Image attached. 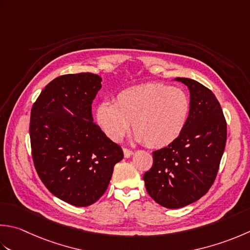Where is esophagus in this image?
I'll return each instance as SVG.
<instances>
[{
    "instance_id": "esophagus-1",
    "label": "esophagus",
    "mask_w": 250,
    "mask_h": 250,
    "mask_svg": "<svg viewBox=\"0 0 250 250\" xmlns=\"http://www.w3.org/2000/svg\"><path fill=\"white\" fill-rule=\"evenodd\" d=\"M124 155H125V158H129L130 156L133 155V150H131V149H129V148L125 147V148H124Z\"/></svg>"
}]
</instances>
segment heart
I'll return each instance as SVG.
<instances>
[{"instance_id": "obj_1", "label": "heart", "mask_w": 250, "mask_h": 250, "mask_svg": "<svg viewBox=\"0 0 250 250\" xmlns=\"http://www.w3.org/2000/svg\"><path fill=\"white\" fill-rule=\"evenodd\" d=\"M190 111L188 93L164 83H146L120 91L115 103L97 105L95 119L104 133L118 142L132 122L135 138L151 148H160L179 139Z\"/></svg>"}]
</instances>
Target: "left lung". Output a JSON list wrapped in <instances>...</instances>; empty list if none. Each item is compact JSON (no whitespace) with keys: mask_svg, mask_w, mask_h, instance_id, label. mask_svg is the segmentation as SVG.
I'll use <instances>...</instances> for the list:
<instances>
[{"mask_svg":"<svg viewBox=\"0 0 250 250\" xmlns=\"http://www.w3.org/2000/svg\"><path fill=\"white\" fill-rule=\"evenodd\" d=\"M190 111L177 141L153 151V166L144 173L149 196L161 206L177 209L196 202L216 180L227 143V121L211 90L188 78Z\"/></svg>","mask_w":250,"mask_h":250,"instance_id":"obj_1","label":"left lung"}]
</instances>
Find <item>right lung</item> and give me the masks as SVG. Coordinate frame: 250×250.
<instances>
[{
  "instance_id": "add662e5",
  "label": "right lung",
  "mask_w": 250,
  "mask_h": 250,
  "mask_svg": "<svg viewBox=\"0 0 250 250\" xmlns=\"http://www.w3.org/2000/svg\"><path fill=\"white\" fill-rule=\"evenodd\" d=\"M101 82L90 72L60 76L44 87L31 109L29 132L39 178L53 195L77 207L101 198L114 166L124 158L120 146L93 121L92 103Z\"/></svg>"
}]
</instances>
